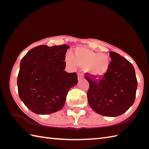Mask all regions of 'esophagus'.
I'll return each instance as SVG.
<instances>
[{
    "label": "esophagus",
    "instance_id": "esophagus-1",
    "mask_svg": "<svg viewBox=\"0 0 149 149\" xmlns=\"http://www.w3.org/2000/svg\"><path fill=\"white\" fill-rule=\"evenodd\" d=\"M84 78V75L82 74H78V80L79 81H81L82 79H83Z\"/></svg>",
    "mask_w": 149,
    "mask_h": 149
}]
</instances>
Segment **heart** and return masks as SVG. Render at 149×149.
Segmentation results:
<instances>
[{"label":"heart","instance_id":"heart-1","mask_svg":"<svg viewBox=\"0 0 149 149\" xmlns=\"http://www.w3.org/2000/svg\"><path fill=\"white\" fill-rule=\"evenodd\" d=\"M65 61L72 66H75L76 64L83 67L85 66V70L88 74L95 77L105 75L109 70L111 63L107 55L81 47L74 50V56L66 54Z\"/></svg>","mask_w":149,"mask_h":149}]
</instances>
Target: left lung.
Here are the masks:
<instances>
[{"mask_svg":"<svg viewBox=\"0 0 149 149\" xmlns=\"http://www.w3.org/2000/svg\"><path fill=\"white\" fill-rule=\"evenodd\" d=\"M111 61L108 72L95 80L89 75L87 97L93 110L106 116L122 115L133 104L138 82L134 68L128 60L114 52H109Z\"/></svg>","mask_w":149,"mask_h":149,"instance_id":"8db88e82","label":"left lung"}]
</instances>
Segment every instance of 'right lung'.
Segmentation results:
<instances>
[{"label": "right lung", "mask_w": 149, "mask_h": 149, "mask_svg": "<svg viewBox=\"0 0 149 149\" xmlns=\"http://www.w3.org/2000/svg\"><path fill=\"white\" fill-rule=\"evenodd\" d=\"M66 45H40L22 59L17 78L20 99L31 111L49 115L63 108L69 90L77 83L76 73H67Z\"/></svg>", "instance_id": "add662e5"}]
</instances>
